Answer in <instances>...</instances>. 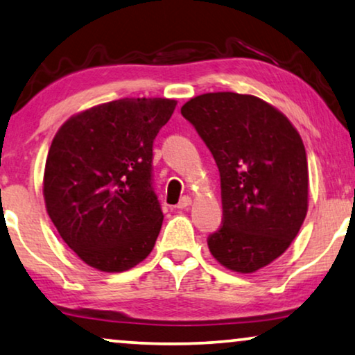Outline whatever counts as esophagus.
I'll list each match as a JSON object with an SVG mask.
<instances>
[{"mask_svg": "<svg viewBox=\"0 0 355 355\" xmlns=\"http://www.w3.org/2000/svg\"><path fill=\"white\" fill-rule=\"evenodd\" d=\"M189 206H191V198L183 196L182 199H180V202L177 204V209H187Z\"/></svg>", "mask_w": 355, "mask_h": 355, "instance_id": "1", "label": "esophagus"}]
</instances>
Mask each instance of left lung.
<instances>
[{
    "label": "left lung",
    "instance_id": "8db88e82",
    "mask_svg": "<svg viewBox=\"0 0 355 355\" xmlns=\"http://www.w3.org/2000/svg\"><path fill=\"white\" fill-rule=\"evenodd\" d=\"M220 172L222 227L207 238L218 263L238 273L268 266L289 248L309 206L307 156L288 117L252 94L206 93L183 104Z\"/></svg>",
    "mask_w": 355,
    "mask_h": 355
}]
</instances>
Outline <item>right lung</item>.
<instances>
[{"label":"right lung","mask_w":355,"mask_h":355,"mask_svg":"<svg viewBox=\"0 0 355 355\" xmlns=\"http://www.w3.org/2000/svg\"><path fill=\"white\" fill-rule=\"evenodd\" d=\"M167 98H122L62 123L43 177L48 216L89 267L125 272L153 251L164 214L153 189V143L175 111Z\"/></svg>","instance_id":"obj_1"}]
</instances>
